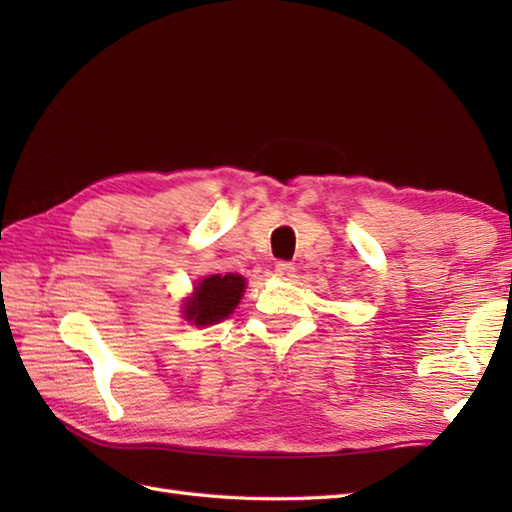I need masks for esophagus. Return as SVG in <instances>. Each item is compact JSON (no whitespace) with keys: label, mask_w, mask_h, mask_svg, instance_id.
<instances>
[{"label":"esophagus","mask_w":512,"mask_h":512,"mask_svg":"<svg viewBox=\"0 0 512 512\" xmlns=\"http://www.w3.org/2000/svg\"><path fill=\"white\" fill-rule=\"evenodd\" d=\"M292 273H295V266H292L290 262H277L275 264V275H279V277H292Z\"/></svg>","instance_id":"1"}]
</instances>
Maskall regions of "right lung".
Wrapping results in <instances>:
<instances>
[{"label":"right lung","mask_w":512,"mask_h":512,"mask_svg":"<svg viewBox=\"0 0 512 512\" xmlns=\"http://www.w3.org/2000/svg\"><path fill=\"white\" fill-rule=\"evenodd\" d=\"M244 286V277L231 273L202 279L193 297L184 303V317L195 325H213L226 319L242 299Z\"/></svg>","instance_id":"add662e5"}]
</instances>
